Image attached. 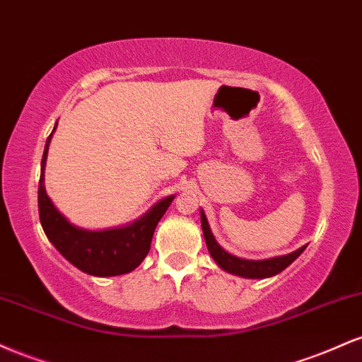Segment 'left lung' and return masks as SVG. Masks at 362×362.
Segmentation results:
<instances>
[{
	"label": "left lung",
	"mask_w": 362,
	"mask_h": 362,
	"mask_svg": "<svg viewBox=\"0 0 362 362\" xmlns=\"http://www.w3.org/2000/svg\"><path fill=\"white\" fill-rule=\"evenodd\" d=\"M201 226H202V233H204L207 250H209L211 257H213L216 264H218L224 272L233 274V276H238V277H245V279H265V277L276 276V274L282 272L288 265L293 264V262L296 260L306 248V245H303L301 248L288 253V255L272 257V259H265V260H248L224 250L221 245L218 243V240L214 238L213 231H211L209 221H207L204 211L202 209H201Z\"/></svg>",
	"instance_id": "1"
}]
</instances>
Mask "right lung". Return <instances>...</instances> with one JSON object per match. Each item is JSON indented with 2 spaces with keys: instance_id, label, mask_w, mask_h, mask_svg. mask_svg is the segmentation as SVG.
Returning <instances> with one entry per match:
<instances>
[{
  "instance_id": "obj_1",
  "label": "right lung",
  "mask_w": 362,
  "mask_h": 362,
  "mask_svg": "<svg viewBox=\"0 0 362 362\" xmlns=\"http://www.w3.org/2000/svg\"><path fill=\"white\" fill-rule=\"evenodd\" d=\"M56 127L57 122L45 141L40 163L39 216L45 236L69 264L90 276L112 277L132 272L148 255L156 224L167 213L175 195H168L158 201L141 218L124 226L109 230H85L76 226L54 206L51 197L45 192V161Z\"/></svg>"
}]
</instances>
